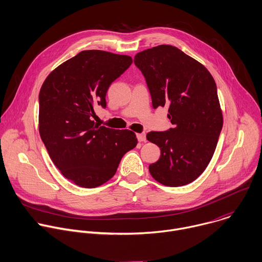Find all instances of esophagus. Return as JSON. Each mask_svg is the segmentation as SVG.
I'll return each instance as SVG.
<instances>
[{
    "label": "esophagus",
    "mask_w": 262,
    "mask_h": 262,
    "mask_svg": "<svg viewBox=\"0 0 262 262\" xmlns=\"http://www.w3.org/2000/svg\"><path fill=\"white\" fill-rule=\"evenodd\" d=\"M139 142H146V134H137Z\"/></svg>",
    "instance_id": "esophagus-1"
}]
</instances>
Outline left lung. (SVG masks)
<instances>
[{
	"instance_id": "1",
	"label": "left lung",
	"mask_w": 262,
	"mask_h": 262,
	"mask_svg": "<svg viewBox=\"0 0 262 262\" xmlns=\"http://www.w3.org/2000/svg\"><path fill=\"white\" fill-rule=\"evenodd\" d=\"M146 78L152 106L168 107L173 128L150 132L147 140L160 148L149 165L160 184L178 187L198 179L215 152L223 125L217 87L208 69L171 45H158L135 56Z\"/></svg>"
}]
</instances>
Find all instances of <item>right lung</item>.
Instances as JSON below:
<instances>
[{
	"mask_svg": "<svg viewBox=\"0 0 262 262\" xmlns=\"http://www.w3.org/2000/svg\"><path fill=\"white\" fill-rule=\"evenodd\" d=\"M128 55L84 50L55 68L39 95V133L47 152L72 183L95 188L109 181L138 140L129 129L100 126L95 107H106L111 83L132 64Z\"/></svg>",
	"mask_w": 262,
	"mask_h": 262,
	"instance_id": "obj_1",
	"label": "right lung"
}]
</instances>
